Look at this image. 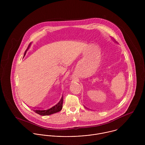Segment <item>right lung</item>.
<instances>
[{
  "mask_svg": "<svg viewBox=\"0 0 145 145\" xmlns=\"http://www.w3.org/2000/svg\"><path fill=\"white\" fill-rule=\"evenodd\" d=\"M31 43H30L28 45L27 49L25 51L24 56H25L27 51L28 50V49L29 48V47L31 46ZM62 104H63V96L61 98V99L60 100V101L56 105H55L54 106H53L51 108H48L46 109H33V110L35 112H36V113H37L41 116H48V115H51L54 113H56L57 112H60L62 109Z\"/></svg>",
  "mask_w": 145,
  "mask_h": 145,
  "instance_id": "right-lung-1",
  "label": "right lung"
}]
</instances>
